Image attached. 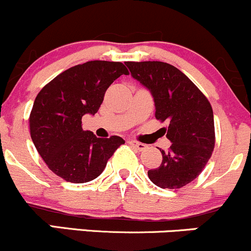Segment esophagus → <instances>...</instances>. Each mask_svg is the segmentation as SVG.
Here are the masks:
<instances>
[{
    "instance_id": "esophagus-1",
    "label": "esophagus",
    "mask_w": 251,
    "mask_h": 251,
    "mask_svg": "<svg viewBox=\"0 0 251 251\" xmlns=\"http://www.w3.org/2000/svg\"><path fill=\"white\" fill-rule=\"evenodd\" d=\"M128 144H130V146H132L133 148H136L137 150H144L147 148L146 144L139 143V142H136V141H132V139H131V141H128Z\"/></svg>"
}]
</instances>
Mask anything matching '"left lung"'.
Instances as JSON below:
<instances>
[{
  "label": "left lung",
  "instance_id": "1",
  "mask_svg": "<svg viewBox=\"0 0 251 251\" xmlns=\"http://www.w3.org/2000/svg\"><path fill=\"white\" fill-rule=\"evenodd\" d=\"M131 75L151 94L155 118L168 121L172 146L161 150L160 167L148 171L150 180L162 189H180L200 176L215 144L214 117L207 97L170 63L126 62Z\"/></svg>",
  "mask_w": 251,
  "mask_h": 251
}]
</instances>
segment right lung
Segmentation results:
<instances>
[{
	"instance_id": "obj_1",
	"label": "right lung",
	"mask_w": 251,
	"mask_h": 251,
	"mask_svg": "<svg viewBox=\"0 0 251 251\" xmlns=\"http://www.w3.org/2000/svg\"><path fill=\"white\" fill-rule=\"evenodd\" d=\"M123 75L128 71L121 62L88 61L66 70L37 95L30 114L31 138L47 166L66 181L94 180L125 143L119 136L97 138L81 127V118L96 114L107 89Z\"/></svg>"
}]
</instances>
